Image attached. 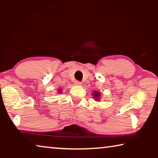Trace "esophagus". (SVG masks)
Masks as SVG:
<instances>
[{
    "label": "esophagus",
    "mask_w": 158,
    "mask_h": 158,
    "mask_svg": "<svg viewBox=\"0 0 158 158\" xmlns=\"http://www.w3.org/2000/svg\"><path fill=\"white\" fill-rule=\"evenodd\" d=\"M74 84L77 85H79L81 84V83L80 82V81H74Z\"/></svg>",
    "instance_id": "1"
}]
</instances>
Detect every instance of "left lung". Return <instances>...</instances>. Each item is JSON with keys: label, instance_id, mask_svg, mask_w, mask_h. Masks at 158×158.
<instances>
[{"label": "left lung", "instance_id": "obj_1", "mask_svg": "<svg viewBox=\"0 0 158 158\" xmlns=\"http://www.w3.org/2000/svg\"><path fill=\"white\" fill-rule=\"evenodd\" d=\"M93 97L95 98L96 100H98V99H100V93L98 91L93 92Z\"/></svg>", "mask_w": 158, "mask_h": 158}]
</instances>
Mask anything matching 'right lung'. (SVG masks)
Masks as SVG:
<instances>
[{
  "label": "right lung",
  "instance_id": "add662e5",
  "mask_svg": "<svg viewBox=\"0 0 158 158\" xmlns=\"http://www.w3.org/2000/svg\"><path fill=\"white\" fill-rule=\"evenodd\" d=\"M58 93H61V89H60L59 90H58Z\"/></svg>",
  "mask_w": 158,
  "mask_h": 158
}]
</instances>
